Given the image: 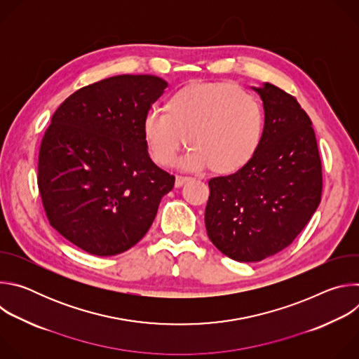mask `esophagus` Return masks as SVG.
I'll return each instance as SVG.
<instances>
[{"label": "esophagus", "mask_w": 359, "mask_h": 359, "mask_svg": "<svg viewBox=\"0 0 359 359\" xmlns=\"http://www.w3.org/2000/svg\"><path fill=\"white\" fill-rule=\"evenodd\" d=\"M190 180V177H187V176H176V180H175V186L176 187H182L186 182H189Z\"/></svg>", "instance_id": "esophagus-1"}]
</instances>
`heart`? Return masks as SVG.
<instances>
[{
  "instance_id": "1",
  "label": "heart",
  "mask_w": 359,
  "mask_h": 359,
  "mask_svg": "<svg viewBox=\"0 0 359 359\" xmlns=\"http://www.w3.org/2000/svg\"><path fill=\"white\" fill-rule=\"evenodd\" d=\"M163 111L147 112L142 122L147 150L161 166H170L187 143L190 168H210L215 175L230 176L243 170L260 149L263 108L238 85H186L166 99Z\"/></svg>"
}]
</instances>
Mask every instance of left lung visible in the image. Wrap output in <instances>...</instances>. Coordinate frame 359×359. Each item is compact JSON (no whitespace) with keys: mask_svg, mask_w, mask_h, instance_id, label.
Returning <instances> with one entry per match:
<instances>
[{"mask_svg":"<svg viewBox=\"0 0 359 359\" xmlns=\"http://www.w3.org/2000/svg\"><path fill=\"white\" fill-rule=\"evenodd\" d=\"M257 155L238 173L209 180L208 236L227 257L262 262L288 247L321 201L323 170L311 119L297 99L266 82Z\"/></svg>","mask_w":359,"mask_h":359,"instance_id":"obj_1","label":"left lung"}]
</instances>
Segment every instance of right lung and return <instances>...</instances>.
<instances>
[{"instance_id": "1", "label": "right lung", "mask_w": 359, "mask_h": 359, "mask_svg": "<svg viewBox=\"0 0 359 359\" xmlns=\"http://www.w3.org/2000/svg\"><path fill=\"white\" fill-rule=\"evenodd\" d=\"M168 86L153 75H118L67 97L43 133L38 189L45 215L83 251L108 257L150 229L175 176L149 158L142 122Z\"/></svg>"}]
</instances>
